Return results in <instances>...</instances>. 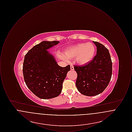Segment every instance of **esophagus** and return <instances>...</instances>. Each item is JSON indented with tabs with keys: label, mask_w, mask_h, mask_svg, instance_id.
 <instances>
[{
	"label": "esophagus",
	"mask_w": 132,
	"mask_h": 132,
	"mask_svg": "<svg viewBox=\"0 0 132 132\" xmlns=\"http://www.w3.org/2000/svg\"><path fill=\"white\" fill-rule=\"evenodd\" d=\"M70 69L71 70H74V66L73 65H71L70 66Z\"/></svg>",
	"instance_id": "1"
}]
</instances>
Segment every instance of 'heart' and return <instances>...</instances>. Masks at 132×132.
I'll return each instance as SVG.
<instances>
[{"label": "heart", "instance_id": "obj_1", "mask_svg": "<svg viewBox=\"0 0 132 132\" xmlns=\"http://www.w3.org/2000/svg\"><path fill=\"white\" fill-rule=\"evenodd\" d=\"M95 51V45L93 43H79L69 47L65 51L64 55L61 54L60 56L64 60L75 58L76 63L83 66L93 60Z\"/></svg>", "mask_w": 132, "mask_h": 132}]
</instances>
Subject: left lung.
<instances>
[{
  "mask_svg": "<svg viewBox=\"0 0 132 132\" xmlns=\"http://www.w3.org/2000/svg\"><path fill=\"white\" fill-rule=\"evenodd\" d=\"M96 55L93 60L82 66H74L77 73L76 86L78 91L86 96L102 93L110 81L112 63L109 52L103 44L94 42Z\"/></svg>",
  "mask_w": 132,
  "mask_h": 132,
  "instance_id": "left-lung-1",
  "label": "left lung"
}]
</instances>
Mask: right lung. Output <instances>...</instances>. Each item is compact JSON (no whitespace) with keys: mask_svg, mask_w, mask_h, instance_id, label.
Returning a JSON list of instances; mask_svg holds the SVG:
<instances>
[{"mask_svg":"<svg viewBox=\"0 0 132 132\" xmlns=\"http://www.w3.org/2000/svg\"><path fill=\"white\" fill-rule=\"evenodd\" d=\"M59 43L58 41H43L26 54L23 72L27 87L38 97L47 100L58 96L70 66L62 67L48 50Z\"/></svg>","mask_w":132,"mask_h":132,"instance_id":"1","label":"right lung"}]
</instances>
